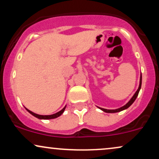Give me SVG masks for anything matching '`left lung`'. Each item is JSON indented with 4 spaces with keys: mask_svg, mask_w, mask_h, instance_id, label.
<instances>
[{
    "mask_svg": "<svg viewBox=\"0 0 159 159\" xmlns=\"http://www.w3.org/2000/svg\"><path fill=\"white\" fill-rule=\"evenodd\" d=\"M141 78H140V84H139V89H137V91L135 92V93L134 94V95L133 96V98H132L130 100H129V102L127 103V104H125L124 106L121 107V108H118V109H116V110H107V109H104V108H100L101 110H103L104 112H109V113H114V112H120V111H122L124 110H126V109H127L129 107L131 106V104H133V102H134L135 99H136L138 95H139V91H140V89H141Z\"/></svg>",
    "mask_w": 159,
    "mask_h": 159,
    "instance_id": "1",
    "label": "left lung"
}]
</instances>
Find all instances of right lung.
I'll return each instance as SVG.
<instances>
[{
    "mask_svg": "<svg viewBox=\"0 0 159 159\" xmlns=\"http://www.w3.org/2000/svg\"><path fill=\"white\" fill-rule=\"evenodd\" d=\"M65 108H66V107L63 108L61 111H59L58 112H57V113H55V114H53V115H50V116H41V115H38V114H36V113H34V112H32V111L29 110L28 109H26V110H27L30 114H32V116H34L36 118H39V119H52V118H55L58 117V116H60L62 114L63 112H64Z\"/></svg>",
    "mask_w": 159,
    "mask_h": 159,
    "instance_id": "right-lung-1",
    "label": "right lung"
}]
</instances>
